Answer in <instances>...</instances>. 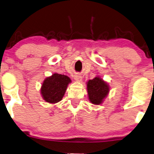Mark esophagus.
<instances>
[{
    "mask_svg": "<svg viewBox=\"0 0 154 154\" xmlns=\"http://www.w3.org/2000/svg\"><path fill=\"white\" fill-rule=\"evenodd\" d=\"M74 78H75V79L77 82H82V77L80 75H75V77H74Z\"/></svg>",
    "mask_w": 154,
    "mask_h": 154,
    "instance_id": "obj_1",
    "label": "esophagus"
}]
</instances>
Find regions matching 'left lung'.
<instances>
[{
	"mask_svg": "<svg viewBox=\"0 0 154 154\" xmlns=\"http://www.w3.org/2000/svg\"><path fill=\"white\" fill-rule=\"evenodd\" d=\"M87 94L89 102L95 105L102 104L109 93L110 87L100 76L87 82Z\"/></svg>",
	"mask_w": 154,
	"mask_h": 154,
	"instance_id": "obj_1",
	"label": "left lung"
}]
</instances>
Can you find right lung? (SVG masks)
Here are the masks:
<instances>
[{"label":"right lung","mask_w":154,"mask_h":154,"mask_svg":"<svg viewBox=\"0 0 154 154\" xmlns=\"http://www.w3.org/2000/svg\"><path fill=\"white\" fill-rule=\"evenodd\" d=\"M71 82L69 77L58 73H54L46 77L40 88L42 99L50 104L59 102L63 100L68 85Z\"/></svg>","instance_id":"1"}]
</instances>
